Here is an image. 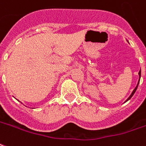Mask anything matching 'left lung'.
<instances>
[{
    "instance_id": "obj_1",
    "label": "left lung",
    "mask_w": 146,
    "mask_h": 146,
    "mask_svg": "<svg viewBox=\"0 0 146 146\" xmlns=\"http://www.w3.org/2000/svg\"><path fill=\"white\" fill-rule=\"evenodd\" d=\"M138 75H139V80H138V82H137V86H136V87H135V88H134V89H133V92H132V93H131V94H130V96H129V97H128V99H127V100H126V101H125V102L128 101V100H130V98H131V97H132V96H133V94H134V93H135V92H136V90H137V86H138V84H139V81H140V78H141V70H140V71H139V73H138Z\"/></svg>"
}]
</instances>
